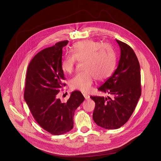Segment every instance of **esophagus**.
Segmentation results:
<instances>
[{
	"instance_id": "1",
	"label": "esophagus",
	"mask_w": 161,
	"mask_h": 161,
	"mask_svg": "<svg viewBox=\"0 0 161 161\" xmlns=\"http://www.w3.org/2000/svg\"><path fill=\"white\" fill-rule=\"evenodd\" d=\"M83 96L85 97V98L86 99H89V98H90V96H89V95H88V94H87L86 93H83Z\"/></svg>"
}]
</instances>
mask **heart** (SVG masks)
Here are the masks:
<instances>
[{
	"label": "heart",
	"mask_w": 161,
	"mask_h": 161,
	"mask_svg": "<svg viewBox=\"0 0 161 161\" xmlns=\"http://www.w3.org/2000/svg\"><path fill=\"white\" fill-rule=\"evenodd\" d=\"M76 60L84 61L81 72H77L70 81L72 89L87 92L92 89L95 78L103 80L110 76L115 65V54L108 44L94 40L76 42L72 54L67 55L62 61L61 69L65 73L73 71Z\"/></svg>",
	"instance_id": "heart-1"
}]
</instances>
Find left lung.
Instances as JSON below:
<instances>
[{"instance_id": "obj_1", "label": "left lung", "mask_w": 161, "mask_h": 161, "mask_svg": "<svg viewBox=\"0 0 161 161\" xmlns=\"http://www.w3.org/2000/svg\"><path fill=\"white\" fill-rule=\"evenodd\" d=\"M120 49V58L114 73L98 90L113 97L91 96L96 106L94 122L108 130L125 124L132 115L141 96V73L138 58L132 48L115 39Z\"/></svg>"}]
</instances>
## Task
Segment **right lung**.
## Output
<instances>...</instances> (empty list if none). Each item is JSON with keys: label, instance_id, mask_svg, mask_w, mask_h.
Masks as SVG:
<instances>
[{"label": "right lung", "instance_id": "right-lung-1", "mask_svg": "<svg viewBox=\"0 0 161 161\" xmlns=\"http://www.w3.org/2000/svg\"><path fill=\"white\" fill-rule=\"evenodd\" d=\"M68 41L38 53L30 62L26 76L24 98L37 123L52 135H59L73 127L75 110L85 100L79 91L63 103L57 94L65 84L61 69L62 48Z\"/></svg>", "mask_w": 161, "mask_h": 161}]
</instances>
